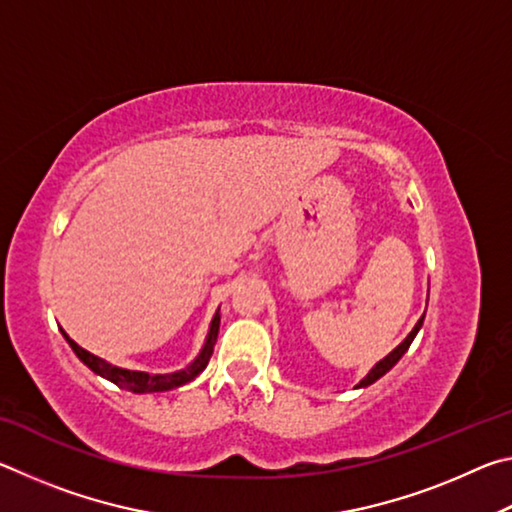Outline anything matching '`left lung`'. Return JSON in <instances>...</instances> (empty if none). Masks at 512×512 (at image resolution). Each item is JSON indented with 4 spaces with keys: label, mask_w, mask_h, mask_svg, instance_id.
Returning a JSON list of instances; mask_svg holds the SVG:
<instances>
[{
    "label": "left lung",
    "mask_w": 512,
    "mask_h": 512,
    "mask_svg": "<svg viewBox=\"0 0 512 512\" xmlns=\"http://www.w3.org/2000/svg\"><path fill=\"white\" fill-rule=\"evenodd\" d=\"M422 320H424V316L418 320V323H415V327L411 329V334L409 336H406V339L400 343V345H397V348L391 352V354H388V357H384V359H381L379 363H375V368H372L370 372H368V375L366 377H363L361 381H359V384H357V388H366V386H370V384H375V381L379 379V377H384L386 375V372L388 370H391L393 366H395V363L397 361H400L402 357H404V352L406 350H409V345L413 343V339H415V334H418L420 332V327H422Z\"/></svg>",
    "instance_id": "8db88e82"
}]
</instances>
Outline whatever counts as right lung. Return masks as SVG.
I'll list each match as a JSON object with an SVG mask.
<instances>
[{"label":"right lung","mask_w":512,"mask_h":512,"mask_svg":"<svg viewBox=\"0 0 512 512\" xmlns=\"http://www.w3.org/2000/svg\"><path fill=\"white\" fill-rule=\"evenodd\" d=\"M219 323H221V316H219V311H216L212 323H210V332H207L205 345H203V350L198 352V357L189 363L187 368L178 370V372H169V375H151V372L126 370V368L112 366V363L94 357V354L88 350H83L79 343H74L65 334V329H60V332H63L65 341L69 343V348L74 350L76 357H79L92 372H97L99 377L108 379V381H112V384H117L119 388H124V391H131V393H162V391H171V388L187 384V381L196 379L207 368V361H210L212 352H214L216 336H219Z\"/></svg>","instance_id":"add662e5"}]
</instances>
